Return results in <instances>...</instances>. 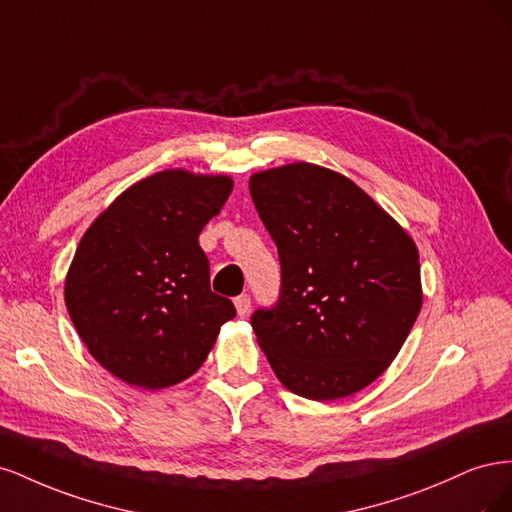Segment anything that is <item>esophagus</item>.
Wrapping results in <instances>:
<instances>
[{"mask_svg":"<svg viewBox=\"0 0 512 512\" xmlns=\"http://www.w3.org/2000/svg\"><path fill=\"white\" fill-rule=\"evenodd\" d=\"M250 307H252L250 294H239V297L235 299V309H237V314H239V316H245L247 312H250Z\"/></svg>","mask_w":512,"mask_h":512,"instance_id":"1","label":"esophagus"}]
</instances>
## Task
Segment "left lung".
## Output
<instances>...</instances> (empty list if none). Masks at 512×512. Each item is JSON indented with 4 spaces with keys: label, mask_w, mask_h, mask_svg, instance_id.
<instances>
[{
    "label": "left lung",
    "mask_w": 512,
    "mask_h": 512,
    "mask_svg": "<svg viewBox=\"0 0 512 512\" xmlns=\"http://www.w3.org/2000/svg\"><path fill=\"white\" fill-rule=\"evenodd\" d=\"M277 245L282 294L252 329L277 380L333 401L382 376L423 305L418 250L374 198L331 168L292 162L250 177Z\"/></svg>",
    "instance_id": "8db88e82"
}]
</instances>
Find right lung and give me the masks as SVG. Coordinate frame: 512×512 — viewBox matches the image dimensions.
Returning <instances> with one entry per match:
<instances>
[{
    "label": "right lung",
    "instance_id": "1",
    "mask_svg": "<svg viewBox=\"0 0 512 512\" xmlns=\"http://www.w3.org/2000/svg\"><path fill=\"white\" fill-rule=\"evenodd\" d=\"M232 177L166 168L136 181L91 222L64 299L89 354L115 378L160 391L196 374L235 305L211 292L198 235Z\"/></svg>",
    "mask_w": 512,
    "mask_h": 512
}]
</instances>
